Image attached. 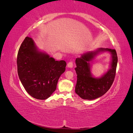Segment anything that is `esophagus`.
Segmentation results:
<instances>
[{"mask_svg":"<svg viewBox=\"0 0 133 133\" xmlns=\"http://www.w3.org/2000/svg\"><path fill=\"white\" fill-rule=\"evenodd\" d=\"M67 66H68V68H70L73 67V61H71V62H69V63H68V64H67Z\"/></svg>","mask_w":133,"mask_h":133,"instance_id":"34e87169","label":"esophagus"}]
</instances>
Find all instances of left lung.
Returning a JSON list of instances; mask_svg holds the SVG:
<instances>
[{"instance_id":"1","label":"left lung","mask_w":133,"mask_h":133,"mask_svg":"<svg viewBox=\"0 0 133 133\" xmlns=\"http://www.w3.org/2000/svg\"><path fill=\"white\" fill-rule=\"evenodd\" d=\"M107 50L112 54L111 69L102 77L94 78L90 74L89 62L98 51ZM118 57L116 50L111 49H99L96 52H90L83 55L75 60V68L77 75V82L75 91L83 99L92 100L102 96L110 89L114 80L117 66Z\"/></svg>"}]
</instances>
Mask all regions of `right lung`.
<instances>
[{
    "label": "right lung",
    "mask_w": 133,
    "mask_h": 133,
    "mask_svg": "<svg viewBox=\"0 0 133 133\" xmlns=\"http://www.w3.org/2000/svg\"><path fill=\"white\" fill-rule=\"evenodd\" d=\"M18 73L22 85L32 97L48 98L57 89L59 78L65 70L64 60L55 61L38 51L33 40L26 37L17 55Z\"/></svg>",
    "instance_id": "add662e5"
}]
</instances>
